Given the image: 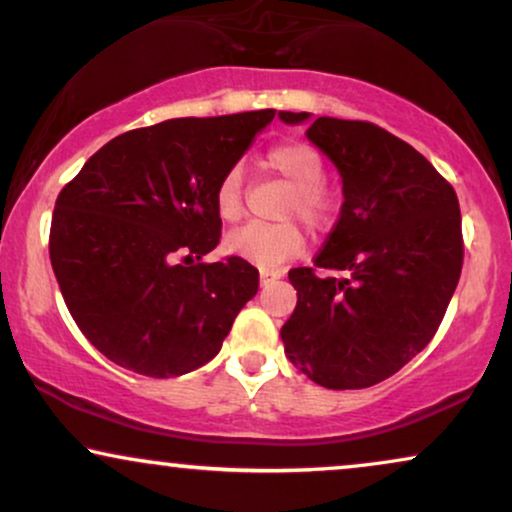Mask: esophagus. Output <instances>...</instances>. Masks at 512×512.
Returning <instances> with one entry per match:
<instances>
[{
  "label": "esophagus",
  "instance_id": "34e87169",
  "mask_svg": "<svg viewBox=\"0 0 512 512\" xmlns=\"http://www.w3.org/2000/svg\"><path fill=\"white\" fill-rule=\"evenodd\" d=\"M278 278H281V274H278V271H260V283H262V286H269V283L278 281Z\"/></svg>",
  "mask_w": 512,
  "mask_h": 512
}]
</instances>
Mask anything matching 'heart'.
<instances>
[{
    "label": "heart",
    "instance_id": "heart-1",
    "mask_svg": "<svg viewBox=\"0 0 512 512\" xmlns=\"http://www.w3.org/2000/svg\"><path fill=\"white\" fill-rule=\"evenodd\" d=\"M267 167L290 184V193L283 203V217H300L309 226H321L333 210L331 191L323 184L321 155L312 146L300 141H286L267 153ZM217 215L224 222H236L243 215V177L234 167L219 181L215 193ZM304 245L300 226L293 222L281 224H245L226 236L224 248L229 255L257 264L262 269H276L297 255Z\"/></svg>",
    "mask_w": 512,
    "mask_h": 512
}]
</instances>
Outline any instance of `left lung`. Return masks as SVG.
Wrapping results in <instances>:
<instances>
[{
	"label": "left lung",
	"mask_w": 512,
	"mask_h": 512,
	"mask_svg": "<svg viewBox=\"0 0 512 512\" xmlns=\"http://www.w3.org/2000/svg\"><path fill=\"white\" fill-rule=\"evenodd\" d=\"M286 125L312 113H278ZM307 139L338 167L340 219L314 267L290 269L297 304L281 340L328 390L383 383L432 340L463 267L461 210L451 184L383 127L316 118Z\"/></svg>",
	"instance_id": "8db88e82"
}]
</instances>
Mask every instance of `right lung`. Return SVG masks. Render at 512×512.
<instances>
[{"label": "right lung", "instance_id": "add662e5", "mask_svg": "<svg viewBox=\"0 0 512 512\" xmlns=\"http://www.w3.org/2000/svg\"><path fill=\"white\" fill-rule=\"evenodd\" d=\"M274 115L267 108L132 129L58 193L51 267L77 328L113 364L174 378L222 349L260 271L241 257H193L217 248L219 181Z\"/></svg>", "mask_w": 512, "mask_h": 512}]
</instances>
